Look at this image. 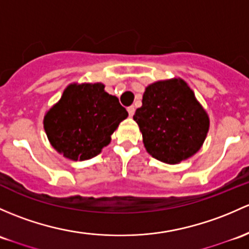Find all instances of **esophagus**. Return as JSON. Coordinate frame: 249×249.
Returning a JSON list of instances; mask_svg holds the SVG:
<instances>
[{
    "mask_svg": "<svg viewBox=\"0 0 249 249\" xmlns=\"http://www.w3.org/2000/svg\"><path fill=\"white\" fill-rule=\"evenodd\" d=\"M127 112H129V116L132 117L133 114H135V107H133V106L127 107Z\"/></svg>",
    "mask_w": 249,
    "mask_h": 249,
    "instance_id": "1",
    "label": "esophagus"
}]
</instances>
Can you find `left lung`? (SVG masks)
<instances>
[{
	"instance_id": "1",
	"label": "left lung",
	"mask_w": 249,
	"mask_h": 249,
	"mask_svg": "<svg viewBox=\"0 0 249 249\" xmlns=\"http://www.w3.org/2000/svg\"><path fill=\"white\" fill-rule=\"evenodd\" d=\"M133 120L140 126L146 151L168 164L195 155L210 125L208 113L181 78L149 85Z\"/></svg>"
}]
</instances>
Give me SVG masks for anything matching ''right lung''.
<instances>
[{"label":"right lung","instance_id":"add662e5","mask_svg":"<svg viewBox=\"0 0 249 249\" xmlns=\"http://www.w3.org/2000/svg\"><path fill=\"white\" fill-rule=\"evenodd\" d=\"M129 113L103 83H71L61 100L44 117L51 145L72 161H85L101 153L111 135Z\"/></svg>","mask_w":249,"mask_h":249}]
</instances>
